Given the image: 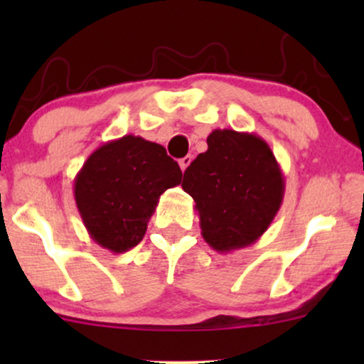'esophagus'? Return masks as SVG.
Returning a JSON list of instances; mask_svg holds the SVG:
<instances>
[{
    "instance_id": "34e87169",
    "label": "esophagus",
    "mask_w": 364,
    "mask_h": 364,
    "mask_svg": "<svg viewBox=\"0 0 364 364\" xmlns=\"http://www.w3.org/2000/svg\"><path fill=\"white\" fill-rule=\"evenodd\" d=\"M191 162V156H185L183 159H179V168H181V171H186L188 166H190Z\"/></svg>"
}]
</instances>
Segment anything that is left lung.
Here are the masks:
<instances>
[{
  "instance_id": "8db88e82",
  "label": "left lung",
  "mask_w": 364,
  "mask_h": 364,
  "mask_svg": "<svg viewBox=\"0 0 364 364\" xmlns=\"http://www.w3.org/2000/svg\"><path fill=\"white\" fill-rule=\"evenodd\" d=\"M207 145L188 166L181 186L195 200L203 240L229 253L253 245L269 229L286 181L272 149L255 133L214 129Z\"/></svg>"
}]
</instances>
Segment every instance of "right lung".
Returning <instances> with one entry per match:
<instances>
[{"mask_svg": "<svg viewBox=\"0 0 364 364\" xmlns=\"http://www.w3.org/2000/svg\"><path fill=\"white\" fill-rule=\"evenodd\" d=\"M181 176L162 145L124 135L87 157L73 181L75 203L92 240L124 253L140 243L159 196Z\"/></svg>", "mask_w": 364, "mask_h": 364, "instance_id": "obj_1", "label": "right lung"}]
</instances>
